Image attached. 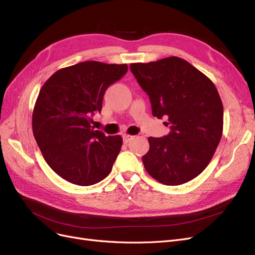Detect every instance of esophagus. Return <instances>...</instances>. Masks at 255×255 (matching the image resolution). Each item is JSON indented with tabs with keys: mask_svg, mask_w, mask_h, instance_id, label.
Returning a JSON list of instances; mask_svg holds the SVG:
<instances>
[{
	"mask_svg": "<svg viewBox=\"0 0 255 255\" xmlns=\"http://www.w3.org/2000/svg\"><path fill=\"white\" fill-rule=\"evenodd\" d=\"M133 138V135H129V134H125V135H123V141H124V143H128V142H130V139H132Z\"/></svg>",
	"mask_w": 255,
	"mask_h": 255,
	"instance_id": "34e87169",
	"label": "esophagus"
}]
</instances>
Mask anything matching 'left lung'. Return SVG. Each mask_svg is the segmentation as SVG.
Listing matches in <instances>:
<instances>
[{"mask_svg": "<svg viewBox=\"0 0 255 255\" xmlns=\"http://www.w3.org/2000/svg\"><path fill=\"white\" fill-rule=\"evenodd\" d=\"M130 71L148 94L152 116L170 125L168 135L148 137L146 171L165 185L191 181L209 165L223 135L224 107L215 85L175 56L131 63Z\"/></svg>", "mask_w": 255, "mask_h": 255, "instance_id": "left-lung-1", "label": "left lung"}]
</instances>
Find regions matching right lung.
<instances>
[{
    "label": "right lung",
    "instance_id": "1",
    "mask_svg": "<svg viewBox=\"0 0 255 255\" xmlns=\"http://www.w3.org/2000/svg\"><path fill=\"white\" fill-rule=\"evenodd\" d=\"M127 70V64L85 61L55 72L41 88L32 132L46 163L67 181L88 186L110 174L123 138L94 130L91 116Z\"/></svg>",
    "mask_w": 255,
    "mask_h": 255
}]
</instances>
